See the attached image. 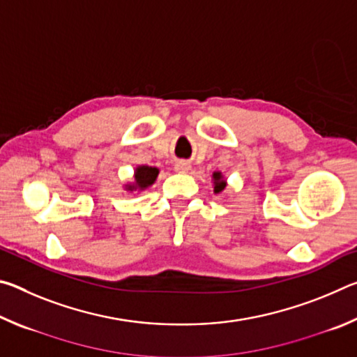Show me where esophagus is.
Wrapping results in <instances>:
<instances>
[{"label":"esophagus","mask_w":357,"mask_h":357,"mask_svg":"<svg viewBox=\"0 0 357 357\" xmlns=\"http://www.w3.org/2000/svg\"><path fill=\"white\" fill-rule=\"evenodd\" d=\"M174 168H176L178 172H187L190 168V165H189V162H185V160H178L176 164H174Z\"/></svg>","instance_id":"1"}]
</instances>
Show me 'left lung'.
<instances>
[{"instance_id":"8db88e82","label":"left lung","mask_w":357,"mask_h":357,"mask_svg":"<svg viewBox=\"0 0 357 357\" xmlns=\"http://www.w3.org/2000/svg\"><path fill=\"white\" fill-rule=\"evenodd\" d=\"M222 176H220V173H214V181H215V187H214V192H217V193H219V192H222L223 189H225V181H222L220 179Z\"/></svg>"}]
</instances>
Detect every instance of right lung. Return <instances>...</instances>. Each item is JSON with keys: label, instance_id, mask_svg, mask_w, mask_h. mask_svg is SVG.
<instances>
[{"label": "right lung", "instance_id": "obj_1", "mask_svg": "<svg viewBox=\"0 0 357 357\" xmlns=\"http://www.w3.org/2000/svg\"><path fill=\"white\" fill-rule=\"evenodd\" d=\"M159 170L153 167H138L135 173V185H130V189H146L155 181Z\"/></svg>", "mask_w": 357, "mask_h": 357}]
</instances>
